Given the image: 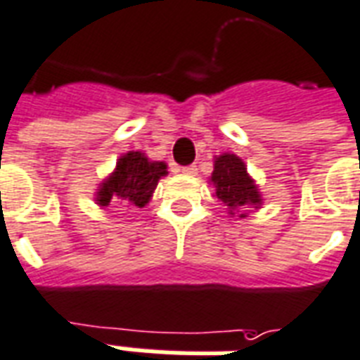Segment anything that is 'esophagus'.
<instances>
[{
	"label": "esophagus",
	"instance_id": "obj_1",
	"mask_svg": "<svg viewBox=\"0 0 360 360\" xmlns=\"http://www.w3.org/2000/svg\"><path fill=\"white\" fill-rule=\"evenodd\" d=\"M180 170H182L184 174H195V172H198V167H195V165H188V167H182Z\"/></svg>",
	"mask_w": 360,
	"mask_h": 360
}]
</instances>
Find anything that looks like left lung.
Wrapping results in <instances>:
<instances>
[{"mask_svg": "<svg viewBox=\"0 0 360 360\" xmlns=\"http://www.w3.org/2000/svg\"><path fill=\"white\" fill-rule=\"evenodd\" d=\"M211 180L217 188V198L230 209V214H234V211H238L243 205H259L261 203L257 186L249 178L243 161L236 155H220L214 161Z\"/></svg>", "mask_w": 360, "mask_h": 360, "instance_id": "left-lung-1", "label": "left lung"}]
</instances>
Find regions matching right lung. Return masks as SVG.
<instances>
[{"mask_svg": "<svg viewBox=\"0 0 360 360\" xmlns=\"http://www.w3.org/2000/svg\"><path fill=\"white\" fill-rule=\"evenodd\" d=\"M167 174V165L159 161H149L140 151H130L117 162L112 176L103 182L97 191L99 205H109L111 199L143 207L157 188L159 178Z\"/></svg>", "mask_w": 360, "mask_h": 360, "instance_id": "right-lung-1", "label": "right lung"}]
</instances>
